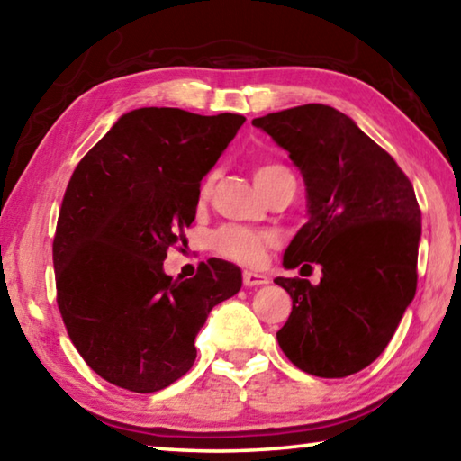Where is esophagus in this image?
<instances>
[{
    "instance_id": "obj_1",
    "label": "esophagus",
    "mask_w": 461,
    "mask_h": 461,
    "mask_svg": "<svg viewBox=\"0 0 461 461\" xmlns=\"http://www.w3.org/2000/svg\"><path fill=\"white\" fill-rule=\"evenodd\" d=\"M241 280H244V286H260V285L268 283L267 276L258 275V272H252V270H244Z\"/></svg>"
}]
</instances>
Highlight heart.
<instances>
[{"label":"heart","mask_w":461,"mask_h":461,"mask_svg":"<svg viewBox=\"0 0 461 461\" xmlns=\"http://www.w3.org/2000/svg\"><path fill=\"white\" fill-rule=\"evenodd\" d=\"M285 175H291L288 168L272 160L260 162V165H256L254 168V181L262 193L268 191L270 186ZM209 189H212V178H207L201 186V201L207 197ZM270 244V233L241 228V225H223V228L217 230L212 236V248L217 256H221L225 260L244 264V267H256V264L262 260V256Z\"/></svg>","instance_id":"obj_1"}]
</instances>
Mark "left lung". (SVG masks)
<instances>
[{
    "label": "left lung",
    "mask_w": 461,
    "mask_h": 461,
    "mask_svg": "<svg viewBox=\"0 0 461 461\" xmlns=\"http://www.w3.org/2000/svg\"><path fill=\"white\" fill-rule=\"evenodd\" d=\"M252 126L288 150L307 185L309 221L283 264L323 272L317 286L299 276L275 280L293 299L278 346L303 372L346 378L384 352L415 296L420 209L412 183L330 105L291 107Z\"/></svg>",
    "instance_id": "8db88e82"
}]
</instances>
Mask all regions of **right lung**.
<instances>
[{
    "instance_id": "right-lung-1",
    "label": "right lung",
    "mask_w": 461,
    "mask_h": 461,
    "mask_svg": "<svg viewBox=\"0 0 461 461\" xmlns=\"http://www.w3.org/2000/svg\"><path fill=\"white\" fill-rule=\"evenodd\" d=\"M246 122L178 107L134 109L83 156L52 241L57 303L89 368L131 393L173 384L197 357L194 338L241 286L238 267L209 258L193 278L167 276L185 244L201 178Z\"/></svg>"
}]
</instances>
